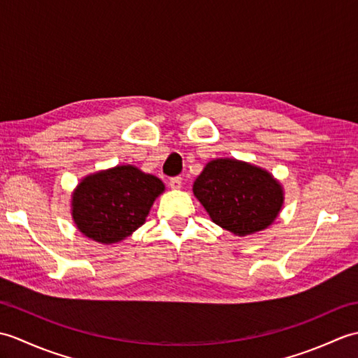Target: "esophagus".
I'll return each instance as SVG.
<instances>
[{"label":"esophagus","instance_id":"34e87169","mask_svg":"<svg viewBox=\"0 0 358 358\" xmlns=\"http://www.w3.org/2000/svg\"><path fill=\"white\" fill-rule=\"evenodd\" d=\"M169 185H171L172 189H180L181 185H183V178H181L180 175H177V177H172L171 181H169Z\"/></svg>","mask_w":358,"mask_h":358}]
</instances>
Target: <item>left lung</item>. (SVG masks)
Wrapping results in <instances>:
<instances>
[{"label":"left lung","instance_id":"obj_1","mask_svg":"<svg viewBox=\"0 0 358 358\" xmlns=\"http://www.w3.org/2000/svg\"><path fill=\"white\" fill-rule=\"evenodd\" d=\"M194 194L212 222L241 237L268 227L283 204V191L271 173L231 158L208 163Z\"/></svg>","mask_w":358,"mask_h":358}]
</instances>
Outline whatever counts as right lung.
I'll return each instance as SVG.
<instances>
[{
  "label": "right lung",
  "instance_id": "add662e5",
  "mask_svg": "<svg viewBox=\"0 0 358 358\" xmlns=\"http://www.w3.org/2000/svg\"><path fill=\"white\" fill-rule=\"evenodd\" d=\"M163 191L162 180L134 166L89 175L72 196L75 224L98 243L124 240L144 223L152 203Z\"/></svg>",
  "mask_w": 358,
  "mask_h": 358
}]
</instances>
